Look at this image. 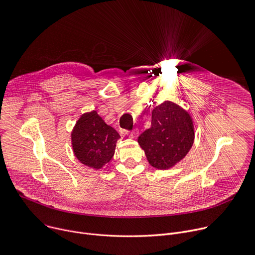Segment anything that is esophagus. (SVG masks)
Listing matches in <instances>:
<instances>
[{"instance_id":"obj_1","label":"esophagus","mask_w":255,"mask_h":255,"mask_svg":"<svg viewBox=\"0 0 255 255\" xmlns=\"http://www.w3.org/2000/svg\"><path fill=\"white\" fill-rule=\"evenodd\" d=\"M138 129L137 128H134V129H132L129 133H128V136L129 137H131V138H135L137 135H138Z\"/></svg>"}]
</instances>
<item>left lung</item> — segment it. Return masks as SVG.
<instances>
[{
    "label": "left lung",
    "mask_w": 255,
    "mask_h": 255,
    "mask_svg": "<svg viewBox=\"0 0 255 255\" xmlns=\"http://www.w3.org/2000/svg\"><path fill=\"white\" fill-rule=\"evenodd\" d=\"M194 127L190 115L171 101L151 111V125L137 137L148 163L166 170L180 162L194 142Z\"/></svg>",
    "instance_id": "obj_1"
}]
</instances>
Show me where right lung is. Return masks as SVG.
<instances>
[{
	"instance_id": "1",
	"label": "right lung",
	"mask_w": 255,
	"mask_h": 255,
	"mask_svg": "<svg viewBox=\"0 0 255 255\" xmlns=\"http://www.w3.org/2000/svg\"><path fill=\"white\" fill-rule=\"evenodd\" d=\"M71 138L76 158L88 167L99 169L115 155L120 134L93 111L78 120Z\"/></svg>"
}]
</instances>
